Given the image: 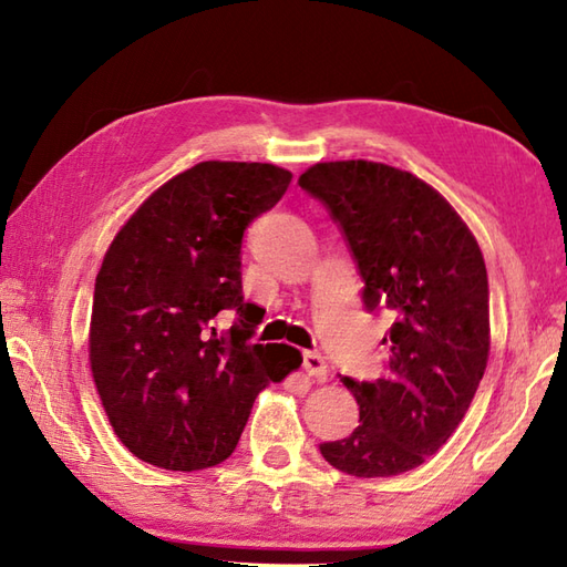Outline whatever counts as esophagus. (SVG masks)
<instances>
[{
	"label": "esophagus",
	"instance_id": "1",
	"mask_svg": "<svg viewBox=\"0 0 567 567\" xmlns=\"http://www.w3.org/2000/svg\"><path fill=\"white\" fill-rule=\"evenodd\" d=\"M302 365H305V370L309 372L311 378H319V380L327 378V360H323L321 353H317V351H305Z\"/></svg>",
	"mask_w": 567,
	"mask_h": 567
}]
</instances>
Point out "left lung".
Returning <instances> with one entry per match:
<instances>
[{"mask_svg": "<svg viewBox=\"0 0 567 567\" xmlns=\"http://www.w3.org/2000/svg\"><path fill=\"white\" fill-rule=\"evenodd\" d=\"M299 187L341 228L363 305L392 311L388 378H343L360 406L351 436L319 451L341 473L392 477L436 453L461 424L489 355L483 252L424 179L370 161L317 163Z\"/></svg>", "mask_w": 567, "mask_h": 567, "instance_id": "8db88e82", "label": "left lung"}]
</instances>
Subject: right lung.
<instances>
[{
  "instance_id": "add662e5",
  "label": "right lung",
  "mask_w": 567,
  "mask_h": 567,
  "mask_svg": "<svg viewBox=\"0 0 567 567\" xmlns=\"http://www.w3.org/2000/svg\"><path fill=\"white\" fill-rule=\"evenodd\" d=\"M292 173L207 161L141 204L94 282L90 365L114 433L143 463L204 470L234 453L252 402L302 363L297 348L252 343L240 246ZM234 313L228 330L218 317Z\"/></svg>"
}]
</instances>
